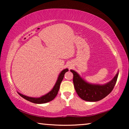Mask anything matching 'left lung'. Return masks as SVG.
<instances>
[{"instance_id": "1", "label": "left lung", "mask_w": 129, "mask_h": 129, "mask_svg": "<svg viewBox=\"0 0 129 129\" xmlns=\"http://www.w3.org/2000/svg\"><path fill=\"white\" fill-rule=\"evenodd\" d=\"M73 74V81L78 95L84 101L95 102L104 99L113 90L116 84L118 73L110 82L105 85L90 84L83 80L75 71L71 70Z\"/></svg>"}]
</instances>
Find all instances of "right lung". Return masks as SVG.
Returning <instances> with one entry per match:
<instances>
[{
	"label": "right lung",
	"instance_id": "add662e5",
	"mask_svg": "<svg viewBox=\"0 0 129 129\" xmlns=\"http://www.w3.org/2000/svg\"><path fill=\"white\" fill-rule=\"evenodd\" d=\"M68 71V69L63 70L60 73L59 76H58V79L57 80L55 85L54 86L53 88L52 89V90L50 92L47 93L45 95H43L42 97L39 98H32L27 97V96L21 94L19 93H18V94L21 97H22L23 99L27 100L28 101L33 102V103L35 104H44L51 101L56 97V95L58 93V91L59 90L61 82L63 78H64L65 73Z\"/></svg>",
	"mask_w": 129,
	"mask_h": 129
}]
</instances>
